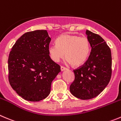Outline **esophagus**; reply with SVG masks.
<instances>
[{
  "label": "esophagus",
  "mask_w": 121,
  "mask_h": 121,
  "mask_svg": "<svg viewBox=\"0 0 121 121\" xmlns=\"http://www.w3.org/2000/svg\"><path fill=\"white\" fill-rule=\"evenodd\" d=\"M67 70V69L66 67H65L64 66H61V71H64V70Z\"/></svg>",
  "instance_id": "esophagus-1"
}]
</instances>
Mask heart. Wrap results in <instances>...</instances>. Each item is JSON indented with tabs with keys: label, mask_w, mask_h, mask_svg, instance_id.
I'll list each match as a JSON object with an SVG mask.
<instances>
[{
	"label": "heart",
	"mask_w": 121,
	"mask_h": 121,
	"mask_svg": "<svg viewBox=\"0 0 121 121\" xmlns=\"http://www.w3.org/2000/svg\"><path fill=\"white\" fill-rule=\"evenodd\" d=\"M56 44L48 48L50 57L55 62L64 58L65 53L68 63L79 67L84 64L90 54V43L86 37L63 34L57 38Z\"/></svg>",
	"instance_id": "obj_1"
}]
</instances>
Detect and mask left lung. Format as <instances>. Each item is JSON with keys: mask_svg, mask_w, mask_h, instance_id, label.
<instances>
[{"mask_svg": "<svg viewBox=\"0 0 121 121\" xmlns=\"http://www.w3.org/2000/svg\"><path fill=\"white\" fill-rule=\"evenodd\" d=\"M86 34L92 47L87 60L73 70L74 80L70 86L74 96L87 100L99 95L105 89L112 75L111 49L99 35L86 30Z\"/></svg>", "mask_w": 121, "mask_h": 121, "instance_id": "obj_1", "label": "left lung"}]
</instances>
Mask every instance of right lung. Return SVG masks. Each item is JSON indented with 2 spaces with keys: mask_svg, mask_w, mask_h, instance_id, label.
<instances>
[{
  "mask_svg": "<svg viewBox=\"0 0 121 121\" xmlns=\"http://www.w3.org/2000/svg\"><path fill=\"white\" fill-rule=\"evenodd\" d=\"M51 40L47 30L26 32L9 53V83L19 96L28 101L46 98L51 92L52 80L61 71L60 66L49 56Z\"/></svg>",
  "mask_w": 121,
  "mask_h": 121,
  "instance_id": "add662e5",
  "label": "right lung"
}]
</instances>
